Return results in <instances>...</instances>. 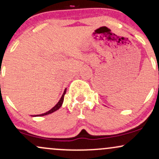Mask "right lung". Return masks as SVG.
<instances>
[{
  "mask_svg": "<svg viewBox=\"0 0 159 159\" xmlns=\"http://www.w3.org/2000/svg\"><path fill=\"white\" fill-rule=\"evenodd\" d=\"M66 89H65L64 93H63V96H61V99H60V101L58 102L57 104V105H55V106H54V107H52V108L51 109L50 111H47L46 113H44V114H39V115H38V116H45V115H48V114H52V113L54 112V111H56L57 110H58V109H59L60 107H61L62 104H63V99H64V96H65V94H66Z\"/></svg>",
  "mask_w": 159,
  "mask_h": 159,
  "instance_id": "1",
  "label": "right lung"
}]
</instances>
